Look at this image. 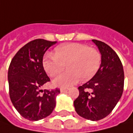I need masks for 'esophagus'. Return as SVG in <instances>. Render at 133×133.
<instances>
[{"label": "esophagus", "mask_w": 133, "mask_h": 133, "mask_svg": "<svg viewBox=\"0 0 133 133\" xmlns=\"http://www.w3.org/2000/svg\"><path fill=\"white\" fill-rule=\"evenodd\" d=\"M68 88H64V87H62V88H61V92H66V91H68Z\"/></svg>", "instance_id": "34e87169"}]
</instances>
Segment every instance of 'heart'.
<instances>
[{"instance_id": "b5f03b06", "label": "heart", "mask_w": 133, "mask_h": 133, "mask_svg": "<svg viewBox=\"0 0 133 133\" xmlns=\"http://www.w3.org/2000/svg\"><path fill=\"white\" fill-rule=\"evenodd\" d=\"M101 55L87 44L70 43L58 46L55 54L47 53L44 57L43 66L50 76L62 72L66 64L67 72L58 75L53 81L56 86L66 87L91 78L99 69Z\"/></svg>"}]
</instances>
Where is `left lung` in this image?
Masks as SVG:
<instances>
[{"mask_svg":"<svg viewBox=\"0 0 133 133\" xmlns=\"http://www.w3.org/2000/svg\"><path fill=\"white\" fill-rule=\"evenodd\" d=\"M99 49L101 64L94 76L78 87L74 101L76 112L86 119L98 121L114 109L124 91L123 65L115 51L102 41L92 40Z\"/></svg>","mask_w":133,"mask_h":133,"instance_id":"1","label":"left lung"}]
</instances>
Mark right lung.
Segmentation results:
<instances>
[{
    "label": "right lung",
    "mask_w": 133,
    "mask_h": 133,
    "mask_svg": "<svg viewBox=\"0 0 133 133\" xmlns=\"http://www.w3.org/2000/svg\"><path fill=\"white\" fill-rule=\"evenodd\" d=\"M57 43L35 39L24 45L12 59L8 70L9 97L13 106L24 118L38 121L47 117L55 107L60 89L41 87L50 79L43 66V57Z\"/></svg>",
    "instance_id": "right-lung-1"
}]
</instances>
